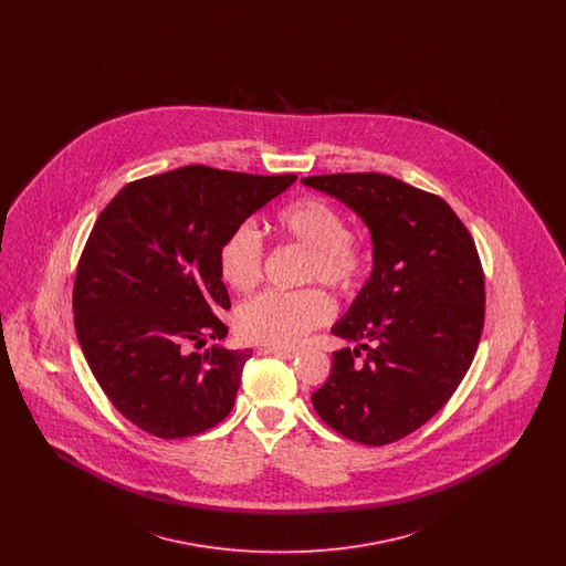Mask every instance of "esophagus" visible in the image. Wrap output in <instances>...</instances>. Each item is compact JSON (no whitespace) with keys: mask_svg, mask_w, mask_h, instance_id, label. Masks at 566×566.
I'll list each match as a JSON object with an SVG mask.
<instances>
[{"mask_svg":"<svg viewBox=\"0 0 566 566\" xmlns=\"http://www.w3.org/2000/svg\"><path fill=\"white\" fill-rule=\"evenodd\" d=\"M265 354H273V356H280V358H295V348H265Z\"/></svg>","mask_w":566,"mask_h":566,"instance_id":"34e87169","label":"esophagus"}]
</instances>
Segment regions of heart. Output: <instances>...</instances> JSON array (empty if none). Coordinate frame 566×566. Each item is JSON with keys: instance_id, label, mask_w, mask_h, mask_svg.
<instances>
[{"instance_id": "b5f03b06", "label": "heart", "mask_w": 566, "mask_h": 566, "mask_svg": "<svg viewBox=\"0 0 566 566\" xmlns=\"http://www.w3.org/2000/svg\"><path fill=\"white\" fill-rule=\"evenodd\" d=\"M271 224L280 238L307 248L303 282H324L344 295L365 284L371 270L369 243L348 229L344 216L323 197H296L273 214ZM263 261L265 248L248 222L233 227L218 248L220 280L235 293H248L261 282ZM331 316L333 301L318 286L268 291L243 301L235 312V328L245 342L282 348L328 323Z\"/></svg>"}]
</instances>
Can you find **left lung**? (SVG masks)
Listing matches in <instances>:
<instances>
[{"mask_svg": "<svg viewBox=\"0 0 566 566\" xmlns=\"http://www.w3.org/2000/svg\"><path fill=\"white\" fill-rule=\"evenodd\" d=\"M301 182L350 206L374 240L371 277L333 326L358 348L333 352L331 376L312 403L352 441H399L450 401L473 363L485 314L478 248L441 197L392 176L324 174Z\"/></svg>", "mask_w": 566, "mask_h": 566, "instance_id": "8db88e82", "label": "left lung"}]
</instances>
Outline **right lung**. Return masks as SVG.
Masks as SVG:
<instances>
[{"label": "right lung", "instance_id": "add662e5", "mask_svg": "<svg viewBox=\"0 0 566 566\" xmlns=\"http://www.w3.org/2000/svg\"><path fill=\"white\" fill-rule=\"evenodd\" d=\"M187 165L129 182L104 208L74 280L84 358L137 429L185 439L229 416L250 350L212 346L231 307L218 273L227 233L295 182Z\"/></svg>", "mask_w": 566, "mask_h": 566}]
</instances>
